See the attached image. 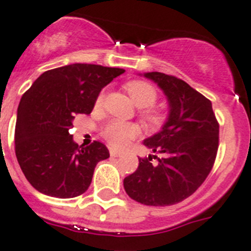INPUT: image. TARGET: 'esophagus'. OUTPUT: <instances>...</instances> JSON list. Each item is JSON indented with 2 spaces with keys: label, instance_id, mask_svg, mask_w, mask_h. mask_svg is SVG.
Here are the masks:
<instances>
[{
  "label": "esophagus",
  "instance_id": "34e87169",
  "mask_svg": "<svg viewBox=\"0 0 251 251\" xmlns=\"http://www.w3.org/2000/svg\"><path fill=\"white\" fill-rule=\"evenodd\" d=\"M121 155H122V152L117 151V150H114V149L110 150V156H111V157H118V156H121Z\"/></svg>",
  "mask_w": 251,
  "mask_h": 251
}]
</instances>
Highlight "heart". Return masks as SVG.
Here are the masks:
<instances>
[{
    "label": "heart",
    "mask_w": 251,
    "mask_h": 251,
    "mask_svg": "<svg viewBox=\"0 0 251 251\" xmlns=\"http://www.w3.org/2000/svg\"><path fill=\"white\" fill-rule=\"evenodd\" d=\"M128 95L133 100L138 108H143L140 111L142 121L149 127H160L165 121V115L158 109L153 108L158 98L157 90L153 85L143 80H132L124 85ZM104 101V93H100L96 98L95 105L100 106ZM105 141L115 149H123L140 134V128L133 123H124L119 121H111L105 124L101 130Z\"/></svg>",
    "instance_id": "1"
}]
</instances>
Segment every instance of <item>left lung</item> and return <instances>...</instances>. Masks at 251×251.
<instances>
[{"mask_svg": "<svg viewBox=\"0 0 251 251\" xmlns=\"http://www.w3.org/2000/svg\"><path fill=\"white\" fill-rule=\"evenodd\" d=\"M145 77L155 81L168 98V122L143 145L162 153L158 164L152 157L138 158L133 174L124 179L128 196L146 205H171L192 196L211 173L218 150L220 124L205 96L185 81L161 72Z\"/></svg>", "mask_w": 251, "mask_h": 251, "instance_id": "obj_1", "label": "left lung"}]
</instances>
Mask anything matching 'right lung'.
Returning <instances> with one entry per match:
<instances>
[{"label":"right lung","instance_id":"right-lung-1","mask_svg":"<svg viewBox=\"0 0 251 251\" xmlns=\"http://www.w3.org/2000/svg\"><path fill=\"white\" fill-rule=\"evenodd\" d=\"M123 68L75 63L46 71L18 108L15 152L24 175L38 192L75 198L89 189L96 164L109 157L104 143L74 142L75 117L90 114L104 86Z\"/></svg>","mask_w":251,"mask_h":251}]
</instances>
